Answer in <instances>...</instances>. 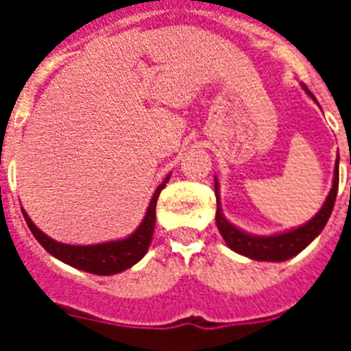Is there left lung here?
Returning a JSON list of instances; mask_svg holds the SVG:
<instances>
[{
  "label": "left lung",
  "instance_id": "1",
  "mask_svg": "<svg viewBox=\"0 0 351 351\" xmlns=\"http://www.w3.org/2000/svg\"><path fill=\"white\" fill-rule=\"evenodd\" d=\"M302 89L311 100H315V96L311 95L310 90L302 85ZM339 189V160L333 169V184L332 189L328 193L326 200L322 204V208L315 213V217H311L306 224L293 228V230L282 231V233L273 234H251L247 231L240 230L234 224H231L230 220L226 219L220 208V184L219 178L215 176V195H217V228H219L222 239L226 240V244L230 250H233L239 255H244L251 261L261 262H284L288 258H293L295 255H299L300 251L304 250L306 245H310L313 240L321 234L324 230L328 219L333 211L335 206V198H337Z\"/></svg>",
  "mask_w": 351,
  "mask_h": 351
}]
</instances>
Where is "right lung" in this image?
<instances>
[{
    "mask_svg": "<svg viewBox=\"0 0 351 351\" xmlns=\"http://www.w3.org/2000/svg\"><path fill=\"white\" fill-rule=\"evenodd\" d=\"M169 178L171 175L165 176L164 182L153 193V198L149 202L145 217L142 219L140 226L129 237L120 240H109V242L89 245L63 244V242H58V240L47 237L29 219V215L25 213V209H21V211H23L25 222H27L29 230L36 237V240L54 258L65 262V264L76 267V269H82V271L95 273V275H117V273L125 271V269L134 266L147 253L151 240H153L154 222H156V200H158L160 191L164 189L165 184L169 182Z\"/></svg>",
    "mask_w": 351,
    "mask_h": 351,
    "instance_id": "1",
    "label": "right lung"
}]
</instances>
